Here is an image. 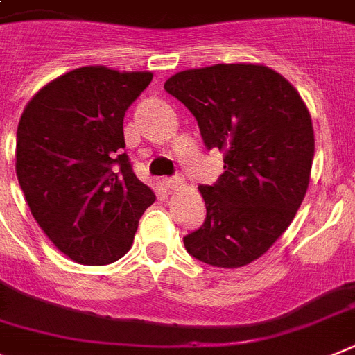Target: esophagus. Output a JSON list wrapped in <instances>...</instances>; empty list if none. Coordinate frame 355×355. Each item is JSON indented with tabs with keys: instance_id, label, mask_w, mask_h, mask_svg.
<instances>
[{
	"instance_id": "esophagus-1",
	"label": "esophagus",
	"mask_w": 355,
	"mask_h": 355,
	"mask_svg": "<svg viewBox=\"0 0 355 355\" xmlns=\"http://www.w3.org/2000/svg\"><path fill=\"white\" fill-rule=\"evenodd\" d=\"M164 186H166V189H169V191H177V189H180L182 186H184V178H182V177L166 178Z\"/></svg>"
}]
</instances>
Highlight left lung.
I'll return each mask as SVG.
<instances>
[{"label": "left lung", "instance_id": "obj_1", "mask_svg": "<svg viewBox=\"0 0 355 355\" xmlns=\"http://www.w3.org/2000/svg\"><path fill=\"white\" fill-rule=\"evenodd\" d=\"M166 91L198 121L205 146L223 153V175L200 186L207 218L184 237L193 257L241 268L286 232L306 196L314 157L307 105L263 64H214L180 71Z\"/></svg>", "mask_w": 355, "mask_h": 355}]
</instances>
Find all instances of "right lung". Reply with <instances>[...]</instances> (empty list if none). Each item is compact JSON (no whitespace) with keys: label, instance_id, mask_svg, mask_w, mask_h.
I'll list each match as a JSON object with an SVG mask.
<instances>
[{"label":"right lung","instance_id":"obj_1","mask_svg":"<svg viewBox=\"0 0 355 355\" xmlns=\"http://www.w3.org/2000/svg\"><path fill=\"white\" fill-rule=\"evenodd\" d=\"M152 78L150 71L76 67L39 89L21 114L17 180L42 232L75 263L121 259L155 202L123 153L125 112Z\"/></svg>","mask_w":355,"mask_h":355}]
</instances>
